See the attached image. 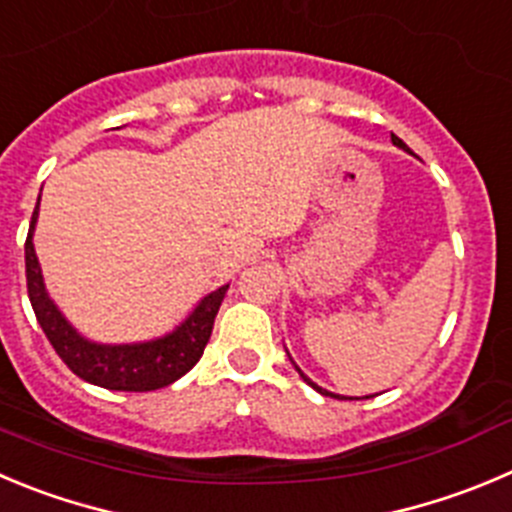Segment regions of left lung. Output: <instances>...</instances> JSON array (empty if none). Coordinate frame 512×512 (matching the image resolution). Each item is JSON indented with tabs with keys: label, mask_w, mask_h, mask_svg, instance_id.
I'll return each instance as SVG.
<instances>
[{
	"label": "left lung",
	"mask_w": 512,
	"mask_h": 512,
	"mask_svg": "<svg viewBox=\"0 0 512 512\" xmlns=\"http://www.w3.org/2000/svg\"><path fill=\"white\" fill-rule=\"evenodd\" d=\"M391 143H394V146H396V148H401V151H407V154H412V148H409V146H407V143L401 141V138H399V136H394V133H391ZM285 351H288V348H285ZM288 356H290V353H288ZM290 364H293V366H295V371H298V374H300V379H303V381H305V384H308V386H313V389H315V391H318V394H323V396H331V399H361V396H341V394H333V391L323 389V386H318V384H315V381H310V379H308V376H305V374H303V371H300V366H298V364H295V361H293V356H290ZM364 399H369V396H364Z\"/></svg>",
	"instance_id": "8db88e82"
}]
</instances>
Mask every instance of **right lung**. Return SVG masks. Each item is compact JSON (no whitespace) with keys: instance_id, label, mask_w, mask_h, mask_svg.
Listing matches in <instances>:
<instances>
[{"instance_id":"1","label":"right lung","mask_w":512,"mask_h":512,"mask_svg":"<svg viewBox=\"0 0 512 512\" xmlns=\"http://www.w3.org/2000/svg\"><path fill=\"white\" fill-rule=\"evenodd\" d=\"M37 217H40V199H37V207L32 212L30 232H27L25 242L27 293H30L32 310H35L37 323L45 331L47 341L52 343L57 356L68 364L73 374H78L88 384L111 391H154L174 384L197 364L209 336H212L214 318H217L219 305L227 295L229 283L219 285L217 290L204 295L184 321L164 336L136 343L90 341L62 315V310L47 293L35 242H32L35 240Z\"/></svg>"}]
</instances>
